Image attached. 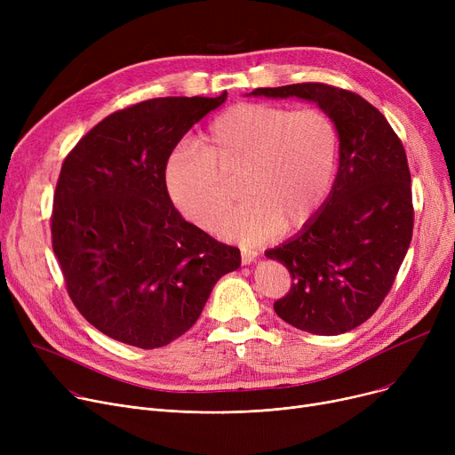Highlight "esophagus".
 <instances>
[{
  "mask_svg": "<svg viewBox=\"0 0 455 455\" xmlns=\"http://www.w3.org/2000/svg\"><path fill=\"white\" fill-rule=\"evenodd\" d=\"M258 258V252L252 251V249H242V264L243 266H249L252 264V261Z\"/></svg>",
  "mask_w": 455,
  "mask_h": 455,
  "instance_id": "obj_1",
  "label": "esophagus"
}]
</instances>
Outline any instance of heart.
<instances>
[{
    "mask_svg": "<svg viewBox=\"0 0 455 455\" xmlns=\"http://www.w3.org/2000/svg\"><path fill=\"white\" fill-rule=\"evenodd\" d=\"M339 155V134L319 108L234 105L215 116L199 143H182L165 164V188L184 218L210 228L232 201L225 180L240 172L245 197L215 232L259 243L306 225L323 204Z\"/></svg>",
    "mask_w": 455,
    "mask_h": 455,
    "instance_id": "heart-1",
    "label": "heart"
}]
</instances>
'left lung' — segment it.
<instances>
[{
    "label": "left lung",
    "mask_w": 455,
    "mask_h": 455,
    "mask_svg": "<svg viewBox=\"0 0 455 455\" xmlns=\"http://www.w3.org/2000/svg\"><path fill=\"white\" fill-rule=\"evenodd\" d=\"M251 95L314 101L336 124L339 170L321 210L266 252L291 275L275 312L291 326L338 336L387 297L413 235L411 173L386 116L354 92L323 83L256 88Z\"/></svg>",
    "instance_id": "obj_1"
}]
</instances>
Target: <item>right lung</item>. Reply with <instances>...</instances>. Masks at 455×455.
Listing matches in <instances>:
<instances>
[{
    "instance_id": "add662e5",
    "label": "right lung",
    "mask_w": 455,
    "mask_h": 455,
    "mask_svg": "<svg viewBox=\"0 0 455 455\" xmlns=\"http://www.w3.org/2000/svg\"><path fill=\"white\" fill-rule=\"evenodd\" d=\"M220 98H156L107 116L64 158L52 243L66 290L105 336L158 348L199 319L240 249L188 223L165 188V164Z\"/></svg>"
}]
</instances>
